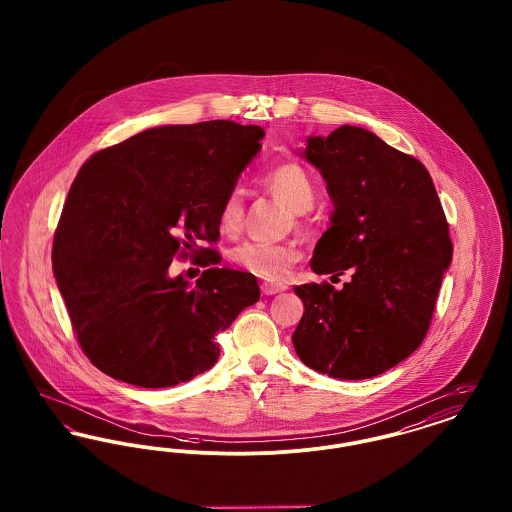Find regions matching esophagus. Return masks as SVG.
Masks as SVG:
<instances>
[{
  "mask_svg": "<svg viewBox=\"0 0 512 512\" xmlns=\"http://www.w3.org/2000/svg\"><path fill=\"white\" fill-rule=\"evenodd\" d=\"M286 286L284 284H272V282H263L261 284V292L265 295H276V293L284 292Z\"/></svg>",
  "mask_w": 512,
  "mask_h": 512,
  "instance_id": "1",
  "label": "esophagus"
}]
</instances>
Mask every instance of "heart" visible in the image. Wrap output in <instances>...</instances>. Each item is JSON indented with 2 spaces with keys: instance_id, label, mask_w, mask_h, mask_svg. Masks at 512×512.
Masks as SVG:
<instances>
[{
  "instance_id": "heart-1",
  "label": "heart",
  "mask_w": 512,
  "mask_h": 512,
  "mask_svg": "<svg viewBox=\"0 0 512 512\" xmlns=\"http://www.w3.org/2000/svg\"><path fill=\"white\" fill-rule=\"evenodd\" d=\"M263 184L270 194L288 205L293 213H307L315 203V184L299 163L286 161L263 174ZM244 222V195L232 188L224 195L219 209L220 230L226 236H236ZM232 261L247 272L261 278H282L299 261L297 245L276 242H244L234 247Z\"/></svg>"
}]
</instances>
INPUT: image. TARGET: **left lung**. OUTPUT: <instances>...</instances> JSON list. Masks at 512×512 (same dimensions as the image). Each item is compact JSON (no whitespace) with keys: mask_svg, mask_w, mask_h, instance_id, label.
<instances>
[{"mask_svg":"<svg viewBox=\"0 0 512 512\" xmlns=\"http://www.w3.org/2000/svg\"><path fill=\"white\" fill-rule=\"evenodd\" d=\"M305 157L326 180L332 224L315 247L317 274L351 282L295 286L305 313L299 359L341 380L378 376L426 338L453 244L426 167L376 134L343 124L309 138Z\"/></svg>","mask_w":512,"mask_h":512,"instance_id":"obj_1","label":"left lung"}]
</instances>
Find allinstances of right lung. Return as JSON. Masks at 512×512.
<instances>
[{
  "instance_id": "add662e5",
  "label": "right lung",
  "mask_w": 512,
  "mask_h": 512,
  "mask_svg": "<svg viewBox=\"0 0 512 512\" xmlns=\"http://www.w3.org/2000/svg\"><path fill=\"white\" fill-rule=\"evenodd\" d=\"M261 126L149 128L94 153L76 174L53 238V274L90 363L140 388L209 370L215 336L257 303V278L219 268V209L261 149ZM207 241V248H199ZM174 256L208 268L194 289Z\"/></svg>"
}]
</instances>
